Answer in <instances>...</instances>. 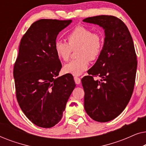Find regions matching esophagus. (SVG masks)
<instances>
[{
    "instance_id": "esophagus-1",
    "label": "esophagus",
    "mask_w": 146,
    "mask_h": 146,
    "mask_svg": "<svg viewBox=\"0 0 146 146\" xmlns=\"http://www.w3.org/2000/svg\"><path fill=\"white\" fill-rule=\"evenodd\" d=\"M74 79L75 83L76 84H80V82H81V79L80 78L75 76L74 78Z\"/></svg>"
}]
</instances>
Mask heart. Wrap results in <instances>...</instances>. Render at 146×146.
Wrapping results in <instances>:
<instances>
[{"mask_svg": "<svg viewBox=\"0 0 146 146\" xmlns=\"http://www.w3.org/2000/svg\"><path fill=\"white\" fill-rule=\"evenodd\" d=\"M68 43L56 40L54 45L58 58L67 61L72 50L77 49L78 58L73 60L64 65L65 73L79 76L88 68L90 60H96L101 54L104 47V38L100 34L93 33L88 28L79 25L68 33Z\"/></svg>", "mask_w": 146, "mask_h": 146, "instance_id": "b5f03b06", "label": "heart"}]
</instances>
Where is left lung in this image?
<instances>
[{
    "label": "left lung",
    "instance_id": "left-lung-1",
    "mask_svg": "<svg viewBox=\"0 0 146 146\" xmlns=\"http://www.w3.org/2000/svg\"><path fill=\"white\" fill-rule=\"evenodd\" d=\"M83 21L104 30L102 52L82 84L88 115L96 121L107 122L122 112L132 95L137 69L134 45L128 29L118 18L100 15ZM94 76L101 80L94 79Z\"/></svg>",
    "mask_w": 146,
    "mask_h": 146
}]
</instances>
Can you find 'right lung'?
Wrapping results in <instances>:
<instances>
[{
	"mask_svg": "<svg viewBox=\"0 0 146 146\" xmlns=\"http://www.w3.org/2000/svg\"><path fill=\"white\" fill-rule=\"evenodd\" d=\"M72 20L40 19L22 38L14 66L16 96L22 111L38 126L57 124L76 87L70 74L57 77L62 64L54 45L58 33Z\"/></svg>",
	"mask_w": 146,
	"mask_h": 146,
	"instance_id": "1",
	"label": "right lung"
}]
</instances>
